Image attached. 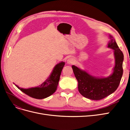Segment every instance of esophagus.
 <instances>
[{
  "mask_svg": "<svg viewBox=\"0 0 130 130\" xmlns=\"http://www.w3.org/2000/svg\"><path fill=\"white\" fill-rule=\"evenodd\" d=\"M75 62V60L73 58H69L68 60H67V63L69 64H73Z\"/></svg>",
  "mask_w": 130,
  "mask_h": 130,
  "instance_id": "1",
  "label": "esophagus"
}]
</instances>
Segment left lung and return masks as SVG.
<instances>
[{"mask_svg":"<svg viewBox=\"0 0 130 130\" xmlns=\"http://www.w3.org/2000/svg\"><path fill=\"white\" fill-rule=\"evenodd\" d=\"M110 40L108 47L113 50L115 65L112 74L108 77L98 78L88 74L85 70L72 66L74 75L78 83V88L80 94L92 100H99L112 94L118 88L123 73L124 55L115 39L109 36Z\"/></svg>","mask_w":130,"mask_h":130,"instance_id":"8db88e82","label":"left lung"}]
</instances>
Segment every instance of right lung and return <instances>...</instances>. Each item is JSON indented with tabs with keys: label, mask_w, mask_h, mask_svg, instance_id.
I'll return each instance as SVG.
<instances>
[{
	"label": "right lung",
	"mask_w": 130,
	"mask_h": 130,
	"mask_svg": "<svg viewBox=\"0 0 130 130\" xmlns=\"http://www.w3.org/2000/svg\"><path fill=\"white\" fill-rule=\"evenodd\" d=\"M65 64L64 62L57 64L48 78L39 86L24 89L15 85L19 90L25 94L37 99H43L53 94L56 91L62 69Z\"/></svg>",
	"instance_id": "1"
}]
</instances>
